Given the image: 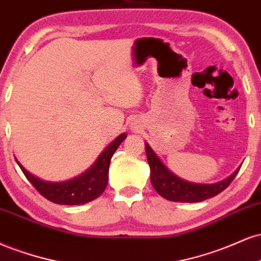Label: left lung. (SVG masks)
Listing matches in <instances>:
<instances>
[{"label": "left lung", "instance_id": "obj_1", "mask_svg": "<svg viewBox=\"0 0 261 261\" xmlns=\"http://www.w3.org/2000/svg\"><path fill=\"white\" fill-rule=\"evenodd\" d=\"M146 158L150 166V180L155 191L162 198L177 203H199L205 199L215 197L225 191L229 183L237 176L238 167L231 176L216 183H194L186 180L174 174L166 167V165L155 154L151 146L145 142Z\"/></svg>", "mask_w": 261, "mask_h": 261}]
</instances>
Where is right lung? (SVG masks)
Segmentation results:
<instances>
[{
	"label": "right lung",
	"instance_id": "obj_1",
	"mask_svg": "<svg viewBox=\"0 0 261 261\" xmlns=\"http://www.w3.org/2000/svg\"><path fill=\"white\" fill-rule=\"evenodd\" d=\"M125 138H127V134L122 133L115 140H112L111 144L101 152L96 161L87 171H84L79 176L62 180V182H51V180L39 178L25 170L17 159L15 161L23 171L24 176L47 200L60 205L87 204L99 198L105 191L107 182H109V167L111 158Z\"/></svg>",
	"mask_w": 261,
	"mask_h": 261
}]
</instances>
